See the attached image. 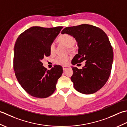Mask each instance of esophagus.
<instances>
[{
	"mask_svg": "<svg viewBox=\"0 0 127 127\" xmlns=\"http://www.w3.org/2000/svg\"><path fill=\"white\" fill-rule=\"evenodd\" d=\"M69 67H70L68 66H63V68L64 70H66L67 68H69Z\"/></svg>",
	"mask_w": 127,
	"mask_h": 127,
	"instance_id": "1",
	"label": "esophagus"
}]
</instances>
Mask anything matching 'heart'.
Masks as SVG:
<instances>
[{"label":"heart","mask_w":127,"mask_h":127,"mask_svg":"<svg viewBox=\"0 0 127 127\" xmlns=\"http://www.w3.org/2000/svg\"><path fill=\"white\" fill-rule=\"evenodd\" d=\"M58 40L59 42L63 44L67 48L72 47L74 44V38L71 34H63L59 37ZM49 51L51 54H54L55 52V44L54 43H51L49 46ZM69 60L68 56H59L55 59V63L61 65H65Z\"/></svg>","instance_id":"1"}]
</instances>
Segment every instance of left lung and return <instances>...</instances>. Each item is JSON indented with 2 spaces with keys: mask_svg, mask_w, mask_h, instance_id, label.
<instances>
[{
  "mask_svg": "<svg viewBox=\"0 0 127 127\" xmlns=\"http://www.w3.org/2000/svg\"><path fill=\"white\" fill-rule=\"evenodd\" d=\"M61 33L72 35L78 43V53L72 64L86 60L82 69L72 67L71 79L74 89L84 94L96 93L107 82L112 68L113 49L107 34L100 28L88 24L66 27Z\"/></svg>",
  "mask_w": 127,
  "mask_h": 127,
  "instance_id": "8db88e82",
  "label": "left lung"
}]
</instances>
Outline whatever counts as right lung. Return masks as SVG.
<instances>
[{"label":"right lung","instance_id":"1","mask_svg":"<svg viewBox=\"0 0 127 127\" xmlns=\"http://www.w3.org/2000/svg\"><path fill=\"white\" fill-rule=\"evenodd\" d=\"M63 28L33 26L22 33L15 43V76L22 88L33 97H48L56 90L63 67L55 65L48 70L43 66L42 60L50 55L49 46Z\"/></svg>","mask_w":127,"mask_h":127}]
</instances>
